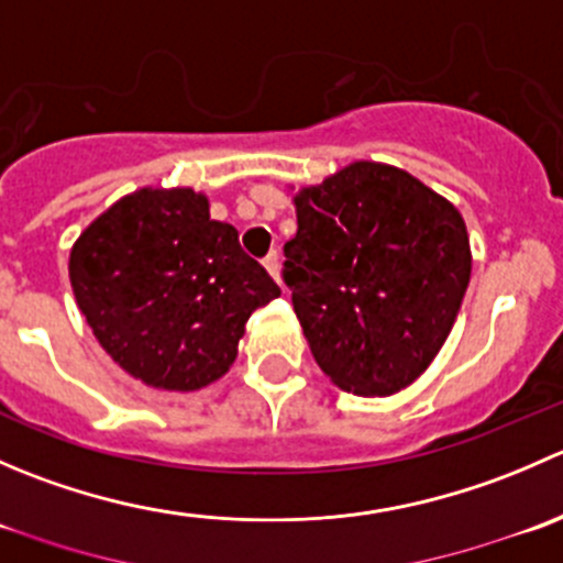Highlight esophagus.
<instances>
[{"label":"esophagus","instance_id":"1","mask_svg":"<svg viewBox=\"0 0 563 563\" xmlns=\"http://www.w3.org/2000/svg\"><path fill=\"white\" fill-rule=\"evenodd\" d=\"M264 266H266V272H269V275L275 277V280H280V255L269 253L264 258Z\"/></svg>","mask_w":563,"mask_h":563}]
</instances>
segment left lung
<instances>
[{"label": "left lung", "instance_id": "8db88e82", "mask_svg": "<svg viewBox=\"0 0 563 563\" xmlns=\"http://www.w3.org/2000/svg\"><path fill=\"white\" fill-rule=\"evenodd\" d=\"M283 280L318 367L354 395H395L444 345L471 277L446 198L382 163H351L297 198Z\"/></svg>", "mask_w": 563, "mask_h": 563}]
</instances>
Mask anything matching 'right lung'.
I'll use <instances>...</instances> for the list:
<instances>
[{
	"instance_id": "add662e5",
	"label": "right lung",
	"mask_w": 563,
	"mask_h": 563,
	"mask_svg": "<svg viewBox=\"0 0 563 563\" xmlns=\"http://www.w3.org/2000/svg\"><path fill=\"white\" fill-rule=\"evenodd\" d=\"M70 283L95 338L122 371L157 389L192 391L236 360L253 310L280 297L190 187L124 196L70 250Z\"/></svg>"
}]
</instances>
